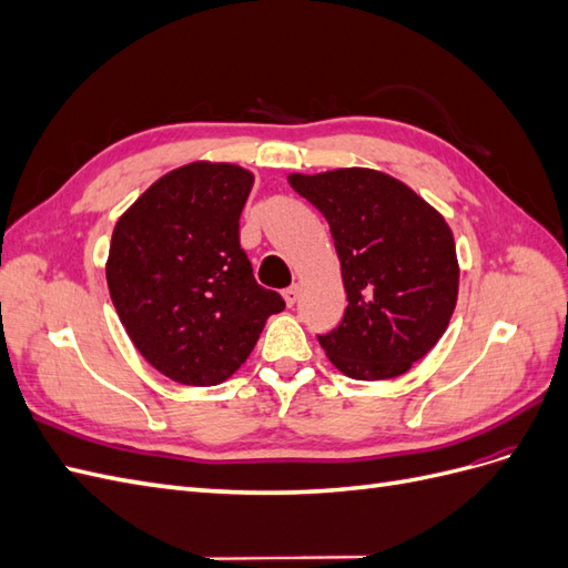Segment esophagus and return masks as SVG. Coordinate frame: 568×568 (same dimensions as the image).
I'll return each mask as SVG.
<instances>
[{
	"label": "esophagus",
	"instance_id": "1",
	"mask_svg": "<svg viewBox=\"0 0 568 568\" xmlns=\"http://www.w3.org/2000/svg\"><path fill=\"white\" fill-rule=\"evenodd\" d=\"M298 294H301V286H298V284H291L288 288H284V301H286V305H288V307H291V305H296Z\"/></svg>",
	"mask_w": 568,
	"mask_h": 568
}]
</instances>
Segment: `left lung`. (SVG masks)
Segmentation results:
<instances>
[{
  "mask_svg": "<svg viewBox=\"0 0 568 568\" xmlns=\"http://www.w3.org/2000/svg\"><path fill=\"white\" fill-rule=\"evenodd\" d=\"M326 217L348 307L320 334L326 357L359 382L393 379L448 329L459 286L455 239L443 215L379 170L288 175Z\"/></svg>",
  "mask_w": 568,
  "mask_h": 568,
  "instance_id": "1",
  "label": "left lung"
}]
</instances>
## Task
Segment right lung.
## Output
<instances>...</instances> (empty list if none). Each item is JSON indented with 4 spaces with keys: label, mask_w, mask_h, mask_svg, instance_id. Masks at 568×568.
Wrapping results in <instances>:
<instances>
[{
    "label": "right lung",
    "mask_w": 568,
    "mask_h": 568,
    "mask_svg": "<svg viewBox=\"0 0 568 568\" xmlns=\"http://www.w3.org/2000/svg\"><path fill=\"white\" fill-rule=\"evenodd\" d=\"M253 175L189 163L153 182L115 222L106 282L134 348L168 379L215 386L246 363L265 320L284 311L253 277L239 217Z\"/></svg>",
    "instance_id": "add662e5"
}]
</instances>
